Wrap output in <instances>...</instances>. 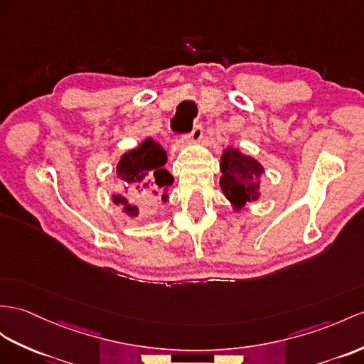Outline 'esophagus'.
Returning <instances> with one entry per match:
<instances>
[{"mask_svg": "<svg viewBox=\"0 0 364 364\" xmlns=\"http://www.w3.org/2000/svg\"><path fill=\"white\" fill-rule=\"evenodd\" d=\"M202 134H203V128H202V125L199 123V125H194L193 127L191 132L188 134V140L193 141V144H196V141L202 137Z\"/></svg>", "mask_w": 364, "mask_h": 364, "instance_id": "obj_1", "label": "esophagus"}]
</instances>
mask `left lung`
I'll use <instances>...</instances> for the list:
<instances>
[{"label": "left lung", "mask_w": 364, "mask_h": 364, "mask_svg": "<svg viewBox=\"0 0 364 364\" xmlns=\"http://www.w3.org/2000/svg\"><path fill=\"white\" fill-rule=\"evenodd\" d=\"M220 188L230 202L242 207L247 202L258 199L259 182L256 177L262 173V166L252 157L241 154L237 149L228 148L220 159Z\"/></svg>", "instance_id": "8db88e82"}]
</instances>
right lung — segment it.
I'll return each mask as SVG.
<instances>
[{"label":"right lung","instance_id":"1","mask_svg":"<svg viewBox=\"0 0 364 364\" xmlns=\"http://www.w3.org/2000/svg\"><path fill=\"white\" fill-rule=\"evenodd\" d=\"M165 164L166 154L164 148L151 139H146L137 149L123 154L117 165L123 191L114 194L112 200L117 205H125V211L129 216H137L139 210L131 205L129 194L134 190H161L166 185H171L173 176L164 168Z\"/></svg>","mask_w":364,"mask_h":364}]
</instances>
